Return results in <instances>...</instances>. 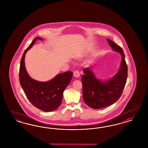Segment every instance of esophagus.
Wrapping results in <instances>:
<instances>
[{
  "instance_id": "1",
  "label": "esophagus",
  "mask_w": 148,
  "mask_h": 148,
  "mask_svg": "<svg viewBox=\"0 0 148 148\" xmlns=\"http://www.w3.org/2000/svg\"><path fill=\"white\" fill-rule=\"evenodd\" d=\"M73 75L76 77H79L80 76V73L78 71H75L73 73Z\"/></svg>"
}]
</instances>
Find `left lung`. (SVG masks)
I'll return each mask as SVG.
<instances>
[{"instance_id":"left-lung-1","label":"left lung","mask_w":148,"mask_h":148,"mask_svg":"<svg viewBox=\"0 0 148 148\" xmlns=\"http://www.w3.org/2000/svg\"><path fill=\"white\" fill-rule=\"evenodd\" d=\"M107 40L113 49L121 55V64L118 72L110 80L103 82L97 79L87 67L84 69V75L81 77L84 101L94 109L105 108L116 102L121 97L127 77V66L123 50L112 40L108 38Z\"/></svg>"}]
</instances>
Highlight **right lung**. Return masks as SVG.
Segmentation results:
<instances>
[{
  "label": "right lung",
  "instance_id": "1",
  "mask_svg": "<svg viewBox=\"0 0 148 148\" xmlns=\"http://www.w3.org/2000/svg\"><path fill=\"white\" fill-rule=\"evenodd\" d=\"M37 40H42L39 37L34 38L23 55L19 72V82L27 98L34 106L43 111L51 112L57 109L62 103L63 91L71 82L73 73L69 71L59 74L47 82L32 79L27 73L24 58L27 51Z\"/></svg>",
  "mask_w": 148,
  "mask_h": 148
}]
</instances>
